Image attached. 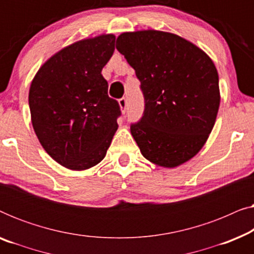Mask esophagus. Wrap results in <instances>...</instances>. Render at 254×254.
Listing matches in <instances>:
<instances>
[{
  "label": "esophagus",
  "mask_w": 254,
  "mask_h": 254,
  "mask_svg": "<svg viewBox=\"0 0 254 254\" xmlns=\"http://www.w3.org/2000/svg\"><path fill=\"white\" fill-rule=\"evenodd\" d=\"M119 106H120V110L125 112L127 109V99L126 98H121L119 99Z\"/></svg>",
  "instance_id": "esophagus-1"
}]
</instances>
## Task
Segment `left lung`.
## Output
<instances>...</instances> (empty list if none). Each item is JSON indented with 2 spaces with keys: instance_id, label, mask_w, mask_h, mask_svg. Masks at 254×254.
I'll return each mask as SVG.
<instances>
[{
  "instance_id": "1",
  "label": "left lung",
  "mask_w": 254,
  "mask_h": 254,
  "mask_svg": "<svg viewBox=\"0 0 254 254\" xmlns=\"http://www.w3.org/2000/svg\"><path fill=\"white\" fill-rule=\"evenodd\" d=\"M117 50L141 82L145 107L130 133L149 162L177 168L201 150L220 107L214 62L175 33L142 30L121 33Z\"/></svg>"
}]
</instances>
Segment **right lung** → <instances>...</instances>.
Segmentation results:
<instances>
[{
	"label": "right lung",
	"mask_w": 254,
	"mask_h": 254,
	"mask_svg": "<svg viewBox=\"0 0 254 254\" xmlns=\"http://www.w3.org/2000/svg\"><path fill=\"white\" fill-rule=\"evenodd\" d=\"M114 34L65 46L39 68L31 83V121L40 144L64 168L82 171L106 156L120 107L107 95L102 70L114 52Z\"/></svg>",
	"instance_id": "right-lung-1"
}]
</instances>
